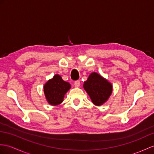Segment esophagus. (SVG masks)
Returning a JSON list of instances; mask_svg holds the SVG:
<instances>
[{
    "label": "esophagus",
    "instance_id": "1",
    "mask_svg": "<svg viewBox=\"0 0 154 154\" xmlns=\"http://www.w3.org/2000/svg\"><path fill=\"white\" fill-rule=\"evenodd\" d=\"M74 84L75 87H76V88H78V87H79V86L80 85V82L79 80H76V81L74 82Z\"/></svg>",
    "mask_w": 154,
    "mask_h": 154
}]
</instances>
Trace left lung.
I'll list each match as a JSON object with an SVG mask.
<instances>
[{
	"mask_svg": "<svg viewBox=\"0 0 154 154\" xmlns=\"http://www.w3.org/2000/svg\"><path fill=\"white\" fill-rule=\"evenodd\" d=\"M83 86L96 106H100L106 102L112 92L111 83L97 72L90 74Z\"/></svg>",
	"mask_w": 154,
	"mask_h": 154,
	"instance_id": "obj_1",
	"label": "left lung"
}]
</instances>
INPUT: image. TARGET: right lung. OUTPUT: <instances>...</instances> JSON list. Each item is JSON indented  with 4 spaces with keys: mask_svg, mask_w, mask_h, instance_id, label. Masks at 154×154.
I'll use <instances>...</instances> for the list:
<instances>
[{
    "mask_svg": "<svg viewBox=\"0 0 154 154\" xmlns=\"http://www.w3.org/2000/svg\"><path fill=\"white\" fill-rule=\"evenodd\" d=\"M70 88L71 85L69 82L63 80L59 74H55L44 86V92L48 103L53 106L61 104L66 93Z\"/></svg>",
    "mask_w": 154,
    "mask_h": 154,
    "instance_id": "add662e5",
    "label": "right lung"
}]
</instances>
